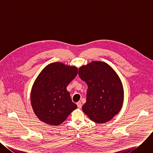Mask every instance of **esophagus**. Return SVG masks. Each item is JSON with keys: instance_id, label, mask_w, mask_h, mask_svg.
<instances>
[{"instance_id": "1", "label": "esophagus", "mask_w": 153, "mask_h": 153, "mask_svg": "<svg viewBox=\"0 0 153 153\" xmlns=\"http://www.w3.org/2000/svg\"><path fill=\"white\" fill-rule=\"evenodd\" d=\"M77 106L78 108H82V102H81V101H78L77 103Z\"/></svg>"}]
</instances>
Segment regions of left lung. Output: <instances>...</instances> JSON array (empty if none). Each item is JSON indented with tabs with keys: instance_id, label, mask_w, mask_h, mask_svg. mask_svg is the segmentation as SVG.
I'll return each mask as SVG.
<instances>
[{
	"instance_id": "left-lung-1",
	"label": "left lung",
	"mask_w": 153,
	"mask_h": 153,
	"mask_svg": "<svg viewBox=\"0 0 153 153\" xmlns=\"http://www.w3.org/2000/svg\"><path fill=\"white\" fill-rule=\"evenodd\" d=\"M78 75L88 85L83 112L96 123L111 120L120 112L123 102V88L119 75L109 65L101 61L80 67Z\"/></svg>"
}]
</instances>
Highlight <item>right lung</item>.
<instances>
[{"instance_id":"1","label":"right lung","mask_w":153,"mask_h":153,"mask_svg":"<svg viewBox=\"0 0 153 153\" xmlns=\"http://www.w3.org/2000/svg\"><path fill=\"white\" fill-rule=\"evenodd\" d=\"M77 74V67L59 62L42 69L33 83L30 97L33 110L41 121L59 125L77 108L67 90Z\"/></svg>"}]
</instances>
